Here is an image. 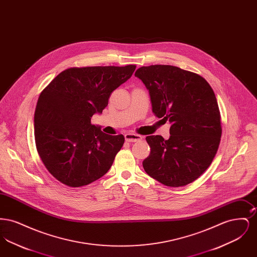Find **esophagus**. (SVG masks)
Segmentation results:
<instances>
[{
    "mask_svg": "<svg viewBox=\"0 0 257 257\" xmlns=\"http://www.w3.org/2000/svg\"><path fill=\"white\" fill-rule=\"evenodd\" d=\"M124 137H125V141L129 143H135L143 140V137L141 135L134 134V133H127L124 135Z\"/></svg>",
    "mask_w": 257,
    "mask_h": 257,
    "instance_id": "esophagus-1",
    "label": "esophagus"
}]
</instances>
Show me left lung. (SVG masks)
Masks as SVG:
<instances>
[{
	"label": "left lung",
	"instance_id": "1",
	"mask_svg": "<svg viewBox=\"0 0 257 257\" xmlns=\"http://www.w3.org/2000/svg\"><path fill=\"white\" fill-rule=\"evenodd\" d=\"M135 76L147 86L153 113L170 121L171 137L147 136L149 176L169 187L194 182L211 165L221 137L218 102L207 81L172 65L140 67Z\"/></svg>",
	"mask_w": 257,
	"mask_h": 257
}]
</instances>
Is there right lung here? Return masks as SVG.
I'll list each match as a JSON object with an SVG mask.
<instances>
[{
	"label": "right lung",
	"mask_w": 257,
	"mask_h": 257,
	"mask_svg": "<svg viewBox=\"0 0 257 257\" xmlns=\"http://www.w3.org/2000/svg\"><path fill=\"white\" fill-rule=\"evenodd\" d=\"M135 69L133 64L71 67L41 91L35 111L36 146L45 168L61 183L83 187L110 170L124 137L103 133L90 119Z\"/></svg>",
	"instance_id": "1"
}]
</instances>
